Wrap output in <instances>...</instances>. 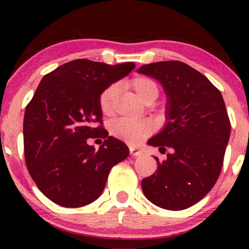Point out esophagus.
Returning a JSON list of instances; mask_svg holds the SVG:
<instances>
[{
	"mask_svg": "<svg viewBox=\"0 0 249 249\" xmlns=\"http://www.w3.org/2000/svg\"><path fill=\"white\" fill-rule=\"evenodd\" d=\"M130 154L132 156H136V158H137V156L142 155V151H141V149H138L136 147H130Z\"/></svg>",
	"mask_w": 249,
	"mask_h": 249,
	"instance_id": "34e87169",
	"label": "esophagus"
}]
</instances>
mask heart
<instances>
[{
    "instance_id": "heart-1",
    "label": "heart",
    "mask_w": 249,
    "mask_h": 249,
    "mask_svg": "<svg viewBox=\"0 0 249 249\" xmlns=\"http://www.w3.org/2000/svg\"><path fill=\"white\" fill-rule=\"evenodd\" d=\"M131 86L138 95V97L146 103L154 101L159 96V86L152 78L138 76L131 80ZM119 94V86L117 84L111 85L100 96V107L104 114H111L113 111L115 100ZM153 130V125L147 121H130L121 119L115 121L111 127V134L114 137L124 141L138 144L147 137Z\"/></svg>"
}]
</instances>
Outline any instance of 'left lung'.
<instances>
[{"instance_id":"1","label":"left lung","mask_w":249,"mask_h":249,"mask_svg":"<svg viewBox=\"0 0 249 249\" xmlns=\"http://www.w3.org/2000/svg\"><path fill=\"white\" fill-rule=\"evenodd\" d=\"M138 73L154 78L166 96L165 124L149 146L165 153L158 170L142 180L149 202L181 211L198 203L215 185L230 137V121L220 90L198 71L180 61L142 66Z\"/></svg>"}]
</instances>
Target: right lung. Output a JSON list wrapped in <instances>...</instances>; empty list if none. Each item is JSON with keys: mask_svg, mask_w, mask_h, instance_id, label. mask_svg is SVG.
<instances>
[{"mask_svg": "<svg viewBox=\"0 0 249 249\" xmlns=\"http://www.w3.org/2000/svg\"><path fill=\"white\" fill-rule=\"evenodd\" d=\"M135 67L132 62L108 66L79 59L40 80L25 111L23 145L30 176L52 202L81 207L96 200L110 170L129 155L124 142L95 128V122L101 124L103 117L101 94ZM97 134L107 139L95 150L87 139Z\"/></svg>", "mask_w": 249, "mask_h": 249, "instance_id": "add662e5", "label": "right lung"}]
</instances>
